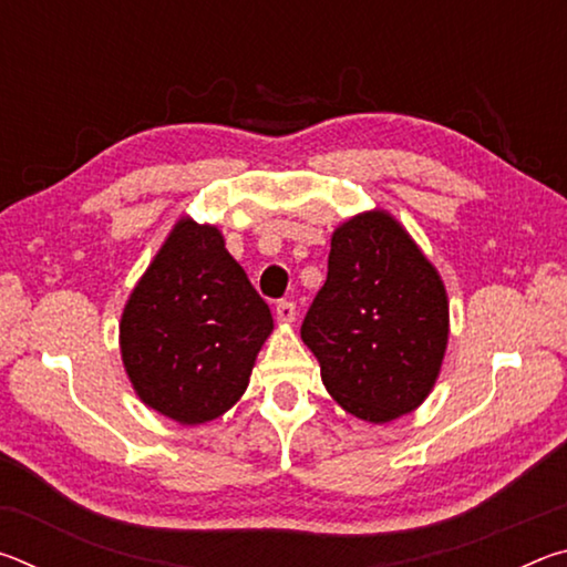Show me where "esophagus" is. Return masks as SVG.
Returning <instances> with one entry per match:
<instances>
[{
    "mask_svg": "<svg viewBox=\"0 0 567 567\" xmlns=\"http://www.w3.org/2000/svg\"><path fill=\"white\" fill-rule=\"evenodd\" d=\"M275 315H277V322H295V315H297V307H295V302H290V300H282V302H277V307H275Z\"/></svg>",
    "mask_w": 567,
    "mask_h": 567,
    "instance_id": "1",
    "label": "esophagus"
}]
</instances>
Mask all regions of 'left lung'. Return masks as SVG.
<instances>
[{"label":"left lung","mask_w":567,"mask_h":567,"mask_svg":"<svg viewBox=\"0 0 567 567\" xmlns=\"http://www.w3.org/2000/svg\"><path fill=\"white\" fill-rule=\"evenodd\" d=\"M300 334L332 400L385 425L437 382L450 334L443 277L388 209H368L332 233L328 280Z\"/></svg>","instance_id":"1"}]
</instances>
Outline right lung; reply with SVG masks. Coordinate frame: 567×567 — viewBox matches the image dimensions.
<instances>
[{"label":"right lung","mask_w":567,"mask_h":567,"mask_svg":"<svg viewBox=\"0 0 567 567\" xmlns=\"http://www.w3.org/2000/svg\"><path fill=\"white\" fill-rule=\"evenodd\" d=\"M272 328L223 233L179 217L122 310V364L147 408L203 425L245 395Z\"/></svg>","instance_id":"right-lung-1"}]
</instances>
